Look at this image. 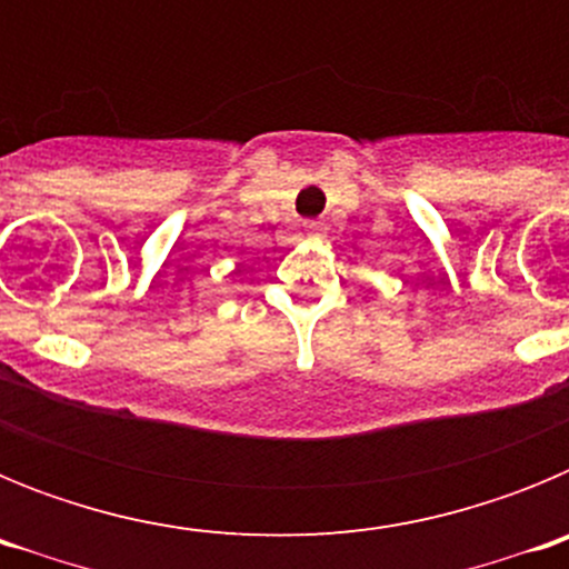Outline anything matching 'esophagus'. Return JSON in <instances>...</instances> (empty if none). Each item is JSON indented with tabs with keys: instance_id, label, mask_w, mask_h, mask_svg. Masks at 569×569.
<instances>
[{
	"instance_id": "34e87169",
	"label": "esophagus",
	"mask_w": 569,
	"mask_h": 569,
	"mask_svg": "<svg viewBox=\"0 0 569 569\" xmlns=\"http://www.w3.org/2000/svg\"><path fill=\"white\" fill-rule=\"evenodd\" d=\"M305 228H308L310 233H321V230H325L321 228V222H316V219H308V222H305Z\"/></svg>"
}]
</instances>
